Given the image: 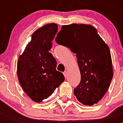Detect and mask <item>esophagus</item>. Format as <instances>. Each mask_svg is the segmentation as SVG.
<instances>
[{
  "label": "esophagus",
  "instance_id": "1",
  "mask_svg": "<svg viewBox=\"0 0 123 123\" xmlns=\"http://www.w3.org/2000/svg\"><path fill=\"white\" fill-rule=\"evenodd\" d=\"M63 75H64V77H65V78H66L67 76V72L66 71H65V72H63Z\"/></svg>",
  "mask_w": 123,
  "mask_h": 123
}]
</instances>
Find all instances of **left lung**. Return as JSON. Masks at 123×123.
<instances>
[{"instance_id": "1", "label": "left lung", "mask_w": 123, "mask_h": 123, "mask_svg": "<svg viewBox=\"0 0 123 123\" xmlns=\"http://www.w3.org/2000/svg\"><path fill=\"white\" fill-rule=\"evenodd\" d=\"M55 40L76 54L81 73V81L74 89L77 99L85 105L98 103L113 75L108 45L94 26L83 24L63 25Z\"/></svg>"}]
</instances>
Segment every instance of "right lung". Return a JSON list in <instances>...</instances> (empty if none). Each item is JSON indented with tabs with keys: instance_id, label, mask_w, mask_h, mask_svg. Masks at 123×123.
<instances>
[{
	"instance_id": "right-lung-1",
	"label": "right lung",
	"mask_w": 123,
	"mask_h": 123,
	"mask_svg": "<svg viewBox=\"0 0 123 123\" xmlns=\"http://www.w3.org/2000/svg\"><path fill=\"white\" fill-rule=\"evenodd\" d=\"M57 27L56 24H48L35 31L17 62L20 86L36 103L48 98L64 80L63 74L56 70L55 59L48 52Z\"/></svg>"
}]
</instances>
